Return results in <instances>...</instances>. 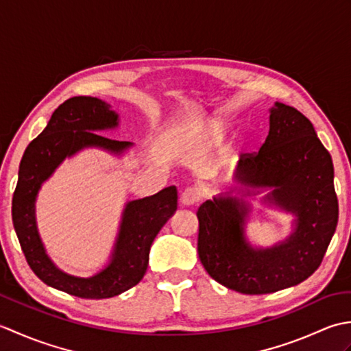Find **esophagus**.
Returning <instances> with one entry per match:
<instances>
[{"label":"esophagus","mask_w":351,"mask_h":351,"mask_svg":"<svg viewBox=\"0 0 351 351\" xmlns=\"http://www.w3.org/2000/svg\"><path fill=\"white\" fill-rule=\"evenodd\" d=\"M200 200V190L196 187H189L182 191L181 195V205L182 206H191L196 205Z\"/></svg>","instance_id":"34e87169"}]
</instances>
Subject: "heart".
I'll return each mask as SVG.
<instances>
[{
    "instance_id": "b5f03b06",
    "label": "heart",
    "mask_w": 351,
    "mask_h": 351,
    "mask_svg": "<svg viewBox=\"0 0 351 351\" xmlns=\"http://www.w3.org/2000/svg\"><path fill=\"white\" fill-rule=\"evenodd\" d=\"M210 141L213 145H217L219 143V134L217 132H213L211 137H210Z\"/></svg>"
}]
</instances>
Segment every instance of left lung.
Wrapping results in <instances>:
<instances>
[{"label":"left lung","instance_id":"1","mask_svg":"<svg viewBox=\"0 0 351 351\" xmlns=\"http://www.w3.org/2000/svg\"><path fill=\"white\" fill-rule=\"evenodd\" d=\"M234 181L197 210V252L208 274L241 294L276 293L308 279L338 223L332 156L314 125L299 110L276 102L264 145L241 155ZM263 189L266 203L295 217L293 232L271 248H255L245 237L251 210L245 197Z\"/></svg>","mask_w":351,"mask_h":351}]
</instances>
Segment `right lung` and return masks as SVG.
Wrapping results in <instances>:
<instances>
[{
    "label": "right lung",
    "instance_id": "obj_1",
    "mask_svg": "<svg viewBox=\"0 0 351 351\" xmlns=\"http://www.w3.org/2000/svg\"><path fill=\"white\" fill-rule=\"evenodd\" d=\"M119 126V114L108 102L92 96H75L63 102L39 136L25 149L19 164L12 200V220L27 263L48 287L81 299H108L125 293L143 279L152 241L178 206L175 185L154 196L126 202L108 264L90 278L60 270L48 256L36 221V199L42 184L56 169L83 149L98 147L122 155L131 141L101 136Z\"/></svg>",
    "mask_w": 351,
    "mask_h": 351
}]
</instances>
